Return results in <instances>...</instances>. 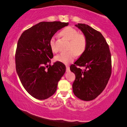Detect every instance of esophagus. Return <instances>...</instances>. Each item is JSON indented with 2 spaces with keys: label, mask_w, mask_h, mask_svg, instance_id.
I'll return each mask as SVG.
<instances>
[{
  "label": "esophagus",
  "mask_w": 127,
  "mask_h": 127,
  "mask_svg": "<svg viewBox=\"0 0 127 127\" xmlns=\"http://www.w3.org/2000/svg\"><path fill=\"white\" fill-rule=\"evenodd\" d=\"M66 71L67 72H68L70 71V67L67 65L66 66Z\"/></svg>",
  "instance_id": "34e87169"
}]
</instances>
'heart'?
Listing matches in <instances>:
<instances>
[{"label":"heart","instance_id":"heart-1","mask_svg":"<svg viewBox=\"0 0 127 127\" xmlns=\"http://www.w3.org/2000/svg\"><path fill=\"white\" fill-rule=\"evenodd\" d=\"M61 34L70 41L68 49L69 50L62 52L56 56L55 60L62 63L67 64L74 61L76 55L80 56L85 51L87 40L85 35L79 34L78 31L72 27H67L61 32ZM50 45L53 52H57L58 49L56 46L55 37L51 38Z\"/></svg>","mask_w":127,"mask_h":127}]
</instances>
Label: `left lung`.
Wrapping results in <instances>:
<instances>
[{"label": "left lung", "mask_w": 127, "mask_h": 127, "mask_svg": "<svg viewBox=\"0 0 127 127\" xmlns=\"http://www.w3.org/2000/svg\"><path fill=\"white\" fill-rule=\"evenodd\" d=\"M75 26L87 40L85 51L70 66L76 79L72 84L74 94L84 101L94 100L103 92L112 72L111 54L108 44L100 32L85 24ZM84 67V70L76 65Z\"/></svg>", "instance_id": "left-lung-1"}]
</instances>
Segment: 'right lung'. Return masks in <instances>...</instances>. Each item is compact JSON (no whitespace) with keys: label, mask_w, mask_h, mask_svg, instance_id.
I'll list each match as a JSON object with an SVG mask.
<instances>
[{"label":"right lung","mask_w":127,"mask_h":127,"mask_svg":"<svg viewBox=\"0 0 127 127\" xmlns=\"http://www.w3.org/2000/svg\"><path fill=\"white\" fill-rule=\"evenodd\" d=\"M68 25L61 22H39L21 34L15 52L16 71L22 85L33 97L44 100L55 94L66 66L53 57L50 41L57 31Z\"/></svg>","instance_id":"right-lung-1"}]
</instances>
